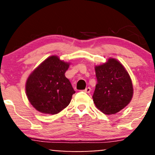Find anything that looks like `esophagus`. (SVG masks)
<instances>
[{
    "instance_id": "esophagus-1",
    "label": "esophagus",
    "mask_w": 155,
    "mask_h": 155,
    "mask_svg": "<svg viewBox=\"0 0 155 155\" xmlns=\"http://www.w3.org/2000/svg\"><path fill=\"white\" fill-rule=\"evenodd\" d=\"M84 92L85 93H87V94H89V93L91 92V87H86L85 89H84Z\"/></svg>"
}]
</instances>
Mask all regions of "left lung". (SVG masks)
Segmentation results:
<instances>
[{
  "instance_id": "left-lung-1",
  "label": "left lung",
  "mask_w": 155,
  "mask_h": 155,
  "mask_svg": "<svg viewBox=\"0 0 155 155\" xmlns=\"http://www.w3.org/2000/svg\"><path fill=\"white\" fill-rule=\"evenodd\" d=\"M97 84L93 95L96 107L107 115L115 114L130 103L134 89L125 68L116 58L95 66Z\"/></svg>"
}]
</instances>
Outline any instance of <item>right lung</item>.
Listing matches in <instances>:
<instances>
[{"mask_svg": "<svg viewBox=\"0 0 155 155\" xmlns=\"http://www.w3.org/2000/svg\"><path fill=\"white\" fill-rule=\"evenodd\" d=\"M70 64L57 56H49L28 76L26 94L38 111L56 114L69 105L75 94L69 79L65 76Z\"/></svg>", "mask_w": 155, "mask_h": 155, "instance_id": "obj_1", "label": "right lung"}]
</instances>
